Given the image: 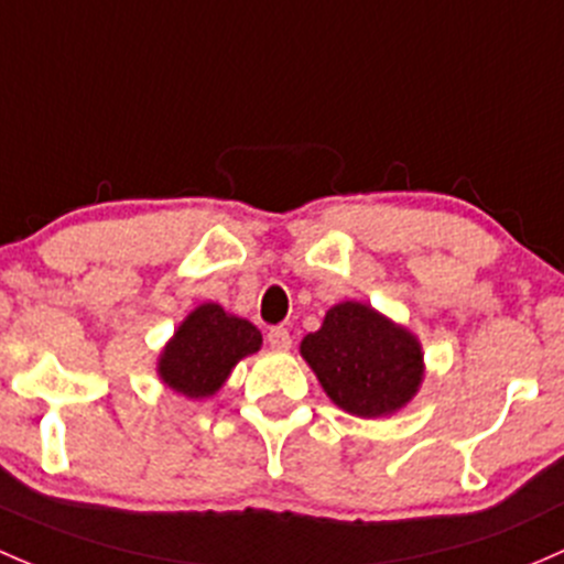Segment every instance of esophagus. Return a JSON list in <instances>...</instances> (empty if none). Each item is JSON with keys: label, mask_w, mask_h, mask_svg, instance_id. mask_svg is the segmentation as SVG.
Returning <instances> with one entry per match:
<instances>
[{"label": "esophagus", "mask_w": 564, "mask_h": 564, "mask_svg": "<svg viewBox=\"0 0 564 564\" xmlns=\"http://www.w3.org/2000/svg\"><path fill=\"white\" fill-rule=\"evenodd\" d=\"M265 339H269L271 350H280V352L290 350V345H293V339H290V330L282 328V325H276V328H271Z\"/></svg>", "instance_id": "1"}]
</instances>
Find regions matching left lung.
Instances as JSON below:
<instances>
[{"mask_svg":"<svg viewBox=\"0 0 564 564\" xmlns=\"http://www.w3.org/2000/svg\"><path fill=\"white\" fill-rule=\"evenodd\" d=\"M301 356L330 402L361 417L404 408L423 377L415 336L358 301L330 306L321 330L304 336Z\"/></svg>","mask_w":564,"mask_h":564,"instance_id":"8db88e82","label":"left lung"}]
</instances>
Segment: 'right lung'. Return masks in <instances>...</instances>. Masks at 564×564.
Instances as JSON below:
<instances>
[{
    "label": "right lung",
    "instance_id": "obj_1",
    "mask_svg": "<svg viewBox=\"0 0 564 564\" xmlns=\"http://www.w3.org/2000/svg\"><path fill=\"white\" fill-rule=\"evenodd\" d=\"M260 341L263 336L249 321L228 315L219 304H203L162 350L160 377L189 399L212 397L243 356L260 350Z\"/></svg>",
    "mask_w": 564,
    "mask_h": 564
}]
</instances>
